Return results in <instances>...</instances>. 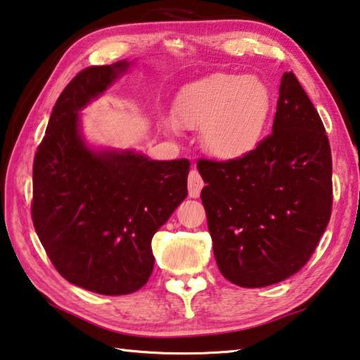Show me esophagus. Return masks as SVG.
Masks as SVG:
<instances>
[{
	"label": "esophagus",
	"instance_id": "obj_1",
	"mask_svg": "<svg viewBox=\"0 0 360 360\" xmlns=\"http://www.w3.org/2000/svg\"><path fill=\"white\" fill-rule=\"evenodd\" d=\"M188 197L191 198H198L200 193H201V188L205 187V182H202L200 173L197 169H192L191 173H188Z\"/></svg>",
	"mask_w": 360,
	"mask_h": 360
}]
</instances>
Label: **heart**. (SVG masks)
Here are the masks:
<instances>
[{"mask_svg":"<svg viewBox=\"0 0 360 360\" xmlns=\"http://www.w3.org/2000/svg\"><path fill=\"white\" fill-rule=\"evenodd\" d=\"M274 97L255 75L215 72L182 88L174 102V120L165 117L167 132L198 130L202 148L214 159H243L257 148L272 115Z\"/></svg>","mask_w":360,"mask_h":360,"instance_id":"1","label":"heart"}]
</instances>
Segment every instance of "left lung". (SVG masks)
Segmentation results:
<instances>
[{"instance_id": "obj_1", "label": "left lung", "mask_w": 360, "mask_h": 360, "mask_svg": "<svg viewBox=\"0 0 360 360\" xmlns=\"http://www.w3.org/2000/svg\"><path fill=\"white\" fill-rule=\"evenodd\" d=\"M272 134L243 159L198 160L214 257L226 280L263 288L299 272L332 211V158L316 108L292 72Z\"/></svg>"}]
</instances>
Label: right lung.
I'll use <instances>...</instances> for the list:
<instances>
[{
  "label": "right lung",
  "instance_id": "1",
  "mask_svg": "<svg viewBox=\"0 0 360 360\" xmlns=\"http://www.w3.org/2000/svg\"><path fill=\"white\" fill-rule=\"evenodd\" d=\"M117 61L77 74L51 112L32 165V224L56 271L105 296L140 290L154 269L151 240L187 197L191 162L89 146L80 112L126 74Z\"/></svg>",
  "mask_w": 360,
  "mask_h": 360
}]
</instances>
